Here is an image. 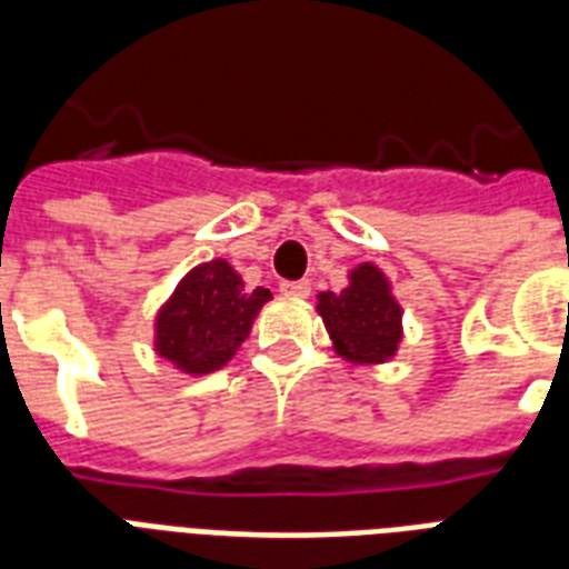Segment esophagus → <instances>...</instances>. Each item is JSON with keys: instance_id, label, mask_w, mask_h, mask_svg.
<instances>
[{"instance_id": "1", "label": "esophagus", "mask_w": 569, "mask_h": 569, "mask_svg": "<svg viewBox=\"0 0 569 569\" xmlns=\"http://www.w3.org/2000/svg\"><path fill=\"white\" fill-rule=\"evenodd\" d=\"M280 292L286 298H307L310 295V280H286V283H280Z\"/></svg>"}]
</instances>
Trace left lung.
Segmentation results:
<instances>
[{
    "mask_svg": "<svg viewBox=\"0 0 569 569\" xmlns=\"http://www.w3.org/2000/svg\"><path fill=\"white\" fill-rule=\"evenodd\" d=\"M316 312L333 339V351L355 366L387 363L405 337L401 303L389 277L372 262L357 266L342 292H319Z\"/></svg>",
    "mask_w": 569,
    "mask_h": 569,
    "instance_id": "1",
    "label": "left lung"
}]
</instances>
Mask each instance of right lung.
<instances>
[{"instance_id":"obj_1","label":"right lung","mask_w":569,"mask_h":569,"mask_svg":"<svg viewBox=\"0 0 569 569\" xmlns=\"http://www.w3.org/2000/svg\"><path fill=\"white\" fill-rule=\"evenodd\" d=\"M268 301L271 292L244 289L227 259L191 268L156 312V355L186 375L214 372L236 357Z\"/></svg>"}]
</instances>
